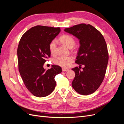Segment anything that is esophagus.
I'll return each mask as SVG.
<instances>
[{
  "label": "esophagus",
  "instance_id": "34e87169",
  "mask_svg": "<svg viewBox=\"0 0 124 124\" xmlns=\"http://www.w3.org/2000/svg\"><path fill=\"white\" fill-rule=\"evenodd\" d=\"M62 70L63 71H68V70H69V69H67V68H62Z\"/></svg>",
  "mask_w": 124,
  "mask_h": 124
}]
</instances>
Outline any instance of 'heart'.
Listing matches in <instances>:
<instances>
[{
  "instance_id": "1",
  "label": "heart",
  "mask_w": 124,
  "mask_h": 124,
  "mask_svg": "<svg viewBox=\"0 0 124 124\" xmlns=\"http://www.w3.org/2000/svg\"><path fill=\"white\" fill-rule=\"evenodd\" d=\"M59 40L61 42L69 48L72 47L75 44V40L72 36L69 35H64L60 37ZM57 47V42L56 40H52L48 48L51 54H55ZM73 61V58L72 56H60L53 59V62L55 64L61 66L63 68H66L70 66Z\"/></svg>"
}]
</instances>
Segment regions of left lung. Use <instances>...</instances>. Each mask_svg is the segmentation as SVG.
I'll use <instances>...</instances> for the list:
<instances>
[{"label": "left lung", "instance_id": "1", "mask_svg": "<svg viewBox=\"0 0 124 124\" xmlns=\"http://www.w3.org/2000/svg\"><path fill=\"white\" fill-rule=\"evenodd\" d=\"M64 31L80 40L75 62L85 66L82 71L78 67L72 69L76 73L72 87L80 95L91 94L99 88L106 74L108 61L106 41L101 32L90 24H78Z\"/></svg>", "mask_w": 124, "mask_h": 124}]
</instances>
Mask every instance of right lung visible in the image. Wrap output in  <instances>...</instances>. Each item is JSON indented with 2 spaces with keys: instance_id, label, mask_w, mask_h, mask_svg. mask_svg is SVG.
I'll use <instances>...</instances> for the list:
<instances>
[{
  "instance_id": "1",
  "label": "right lung",
  "mask_w": 124,
  "mask_h": 124,
  "mask_svg": "<svg viewBox=\"0 0 124 124\" xmlns=\"http://www.w3.org/2000/svg\"><path fill=\"white\" fill-rule=\"evenodd\" d=\"M61 31L59 27L38 25L22 36L17 47L18 70L26 88L33 95L44 97L55 89V77L62 68L52 65L46 70L43 64L50 57L49 44Z\"/></svg>"
}]
</instances>
